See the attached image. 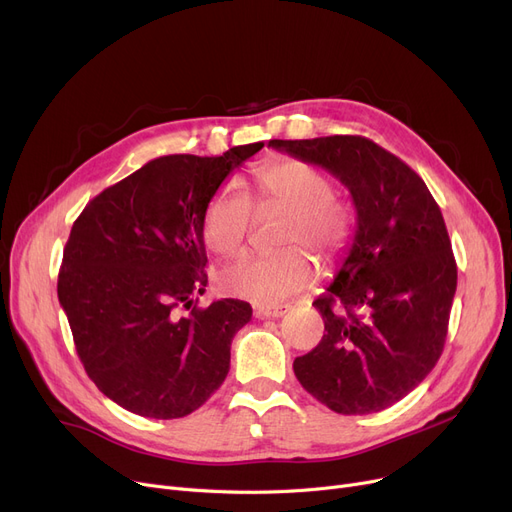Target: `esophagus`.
<instances>
[{
    "instance_id": "obj_1",
    "label": "esophagus",
    "mask_w": 512,
    "mask_h": 512,
    "mask_svg": "<svg viewBox=\"0 0 512 512\" xmlns=\"http://www.w3.org/2000/svg\"><path fill=\"white\" fill-rule=\"evenodd\" d=\"M288 309H291V305H265V307L255 309V316L274 320V318H282Z\"/></svg>"
}]
</instances>
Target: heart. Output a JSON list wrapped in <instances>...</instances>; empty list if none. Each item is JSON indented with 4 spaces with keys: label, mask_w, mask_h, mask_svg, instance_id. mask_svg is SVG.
Listing matches in <instances>:
<instances>
[{
    "label": "heart",
    "mask_w": 512,
    "mask_h": 512,
    "mask_svg": "<svg viewBox=\"0 0 512 512\" xmlns=\"http://www.w3.org/2000/svg\"><path fill=\"white\" fill-rule=\"evenodd\" d=\"M257 205L280 207L288 213L280 240L291 247L278 253H242L217 272V286L226 295L257 303H276L314 280L309 247L322 259H332L349 236L351 213L339 196L330 192V180L318 167L278 159L253 171ZM255 217L249 192L238 182L221 186L203 217V236L215 253H234L247 240Z\"/></svg>",
    "instance_id": "b5f03b06"
}]
</instances>
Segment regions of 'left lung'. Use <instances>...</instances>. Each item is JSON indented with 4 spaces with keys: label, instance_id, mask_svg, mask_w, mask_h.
Returning a JSON list of instances; mask_svg holds the SVG:
<instances>
[{
    "label": "left lung",
    "instance_id": "1",
    "mask_svg": "<svg viewBox=\"0 0 512 512\" xmlns=\"http://www.w3.org/2000/svg\"><path fill=\"white\" fill-rule=\"evenodd\" d=\"M349 190L358 228L314 305L324 337L293 362L307 393L337 414L381 412L435 368L448 335L456 259L427 184L362 136L270 140Z\"/></svg>",
    "mask_w": 512,
    "mask_h": 512
}]
</instances>
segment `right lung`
Segmentation results:
<instances>
[{
  "instance_id": "right-lung-1",
  "label": "right lung",
  "mask_w": 512,
  "mask_h": 512,
  "mask_svg": "<svg viewBox=\"0 0 512 512\" xmlns=\"http://www.w3.org/2000/svg\"><path fill=\"white\" fill-rule=\"evenodd\" d=\"M261 148L159 157L75 219L58 299L87 376L121 408L182 418L228 376L232 339L253 309L238 299L196 307L207 286L203 217L221 182Z\"/></svg>"
}]
</instances>
